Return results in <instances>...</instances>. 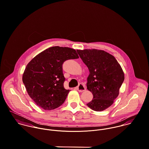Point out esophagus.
<instances>
[{"instance_id": "1", "label": "esophagus", "mask_w": 149, "mask_h": 149, "mask_svg": "<svg viewBox=\"0 0 149 149\" xmlns=\"http://www.w3.org/2000/svg\"><path fill=\"white\" fill-rule=\"evenodd\" d=\"M77 90L79 91V92H83V91H85V89H86V88H85V86L84 85V84H80L79 86H77Z\"/></svg>"}]
</instances>
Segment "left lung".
<instances>
[{"mask_svg":"<svg viewBox=\"0 0 149 149\" xmlns=\"http://www.w3.org/2000/svg\"><path fill=\"white\" fill-rule=\"evenodd\" d=\"M77 52L89 70L86 87L93 97L86 105L95 111H103L119 95L125 80L123 70L115 58L104 50L85 49Z\"/></svg>","mask_w":149,"mask_h":149,"instance_id":"8db88e82","label":"left lung"}]
</instances>
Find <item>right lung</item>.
I'll list each match as a JSON object with an SVG mask.
<instances>
[{
  "instance_id": "right-lung-1",
  "label": "right lung",
  "mask_w": 149,
  "mask_h": 149,
  "mask_svg": "<svg viewBox=\"0 0 149 149\" xmlns=\"http://www.w3.org/2000/svg\"><path fill=\"white\" fill-rule=\"evenodd\" d=\"M78 58L73 49L53 46L36 56L27 65L22 80L37 105L52 110L64 103L70 91L64 88L66 79L63 65L66 60Z\"/></svg>"
}]
</instances>
